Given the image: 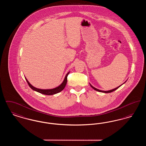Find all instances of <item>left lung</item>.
<instances>
[{
	"label": "left lung",
	"mask_w": 146,
	"mask_h": 146,
	"mask_svg": "<svg viewBox=\"0 0 146 146\" xmlns=\"http://www.w3.org/2000/svg\"><path fill=\"white\" fill-rule=\"evenodd\" d=\"M120 85V86H121ZM90 86H91V88H93L94 90H95L96 91H99V92H104V93H110V92H113V91H114L115 90H117V89H118L120 86H118V87H117V88H116L115 89H113V90H110V91H102V90H98V89H96V88H94V86H92L90 84Z\"/></svg>",
	"instance_id": "1"
}]
</instances>
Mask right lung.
Instances as JSON below:
<instances>
[{
    "instance_id": "right-lung-1",
    "label": "right lung",
    "mask_w": 146,
    "mask_h": 146,
    "mask_svg": "<svg viewBox=\"0 0 146 146\" xmlns=\"http://www.w3.org/2000/svg\"><path fill=\"white\" fill-rule=\"evenodd\" d=\"M70 73V72H68L66 76H65V78L63 82L61 84L60 86H58V87L52 89H48V90H42V89H37L36 88H35L34 86H33L31 84L28 82V80H27V79H26L27 83H28V85L29 86V87L33 90L36 91L40 94H44V95H52L54 94H57L60 92H61V91L63 89L65 88L67 82V76L68 75V74Z\"/></svg>"
}]
</instances>
